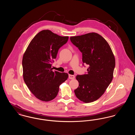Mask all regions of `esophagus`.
I'll use <instances>...</instances> for the list:
<instances>
[{"instance_id": "esophagus-1", "label": "esophagus", "mask_w": 135, "mask_h": 135, "mask_svg": "<svg viewBox=\"0 0 135 135\" xmlns=\"http://www.w3.org/2000/svg\"><path fill=\"white\" fill-rule=\"evenodd\" d=\"M74 78H75L74 75H70V74L69 75V79H73Z\"/></svg>"}]
</instances>
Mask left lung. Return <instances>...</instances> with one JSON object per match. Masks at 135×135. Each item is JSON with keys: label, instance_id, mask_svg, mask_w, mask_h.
<instances>
[{"label": "left lung", "instance_id": "left-lung-1", "mask_svg": "<svg viewBox=\"0 0 135 135\" xmlns=\"http://www.w3.org/2000/svg\"><path fill=\"white\" fill-rule=\"evenodd\" d=\"M70 39L82 52L83 63L89 66L86 74L76 77L79 86L74 90L75 96L84 103L94 102L102 96L112 80L115 66L114 55L107 41L96 33Z\"/></svg>", "mask_w": 135, "mask_h": 135}]
</instances>
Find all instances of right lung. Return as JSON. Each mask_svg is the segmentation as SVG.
Returning a JSON list of instances; mask_svg holds the SVG:
<instances>
[{"instance_id": "obj_1", "label": "right lung", "mask_w": 135, "mask_h": 135, "mask_svg": "<svg viewBox=\"0 0 135 135\" xmlns=\"http://www.w3.org/2000/svg\"><path fill=\"white\" fill-rule=\"evenodd\" d=\"M68 38L49 30H42L32 39L23 55L24 80L34 96L41 101L48 102L55 98L59 86L68 77L67 73L53 71L51 68L59 49Z\"/></svg>"}]
</instances>
